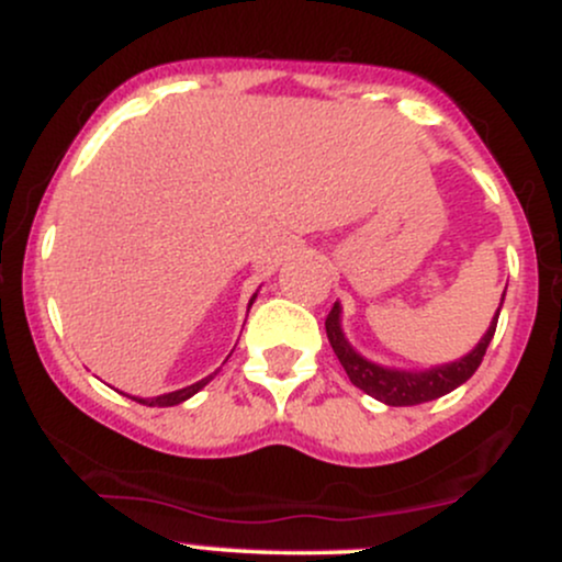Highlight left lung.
I'll use <instances>...</instances> for the list:
<instances>
[{
	"mask_svg": "<svg viewBox=\"0 0 562 562\" xmlns=\"http://www.w3.org/2000/svg\"><path fill=\"white\" fill-rule=\"evenodd\" d=\"M502 308V303H499ZM496 319H499V312L488 327L486 335L481 338V344L468 353V357L457 359L451 364L434 367V370L425 372H406V370H389V367H380L375 362H367L364 357H359L351 346H348L344 330H340V306L335 303L325 319L327 338H330V346L338 357V362L344 364L348 380H351L357 389H362L367 396L378 398V402L389 406H415L434 402V398L443 396V393L454 391L457 385H462L465 380L479 370L483 362V353H486L488 344H492Z\"/></svg>",
	"mask_w": 562,
	"mask_h": 562,
	"instance_id": "1",
	"label": "left lung"
}]
</instances>
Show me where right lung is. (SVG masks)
Masks as SVG:
<instances>
[{
	"label": "right lung",
	"mask_w": 562,
	"mask_h": 562,
	"mask_svg": "<svg viewBox=\"0 0 562 562\" xmlns=\"http://www.w3.org/2000/svg\"><path fill=\"white\" fill-rule=\"evenodd\" d=\"M256 301V295L254 299H250V303ZM250 303H248V308H250ZM214 378V375H209V378H203V380H198V383H192V385H187V389H179V391H171V393H164V396H153V398H139V396H132L134 402H139V404H145V406H173V404H182V402H187V398L190 396H195V393L203 389L205 383H209V380Z\"/></svg>",
	"instance_id": "obj_1"
}]
</instances>
